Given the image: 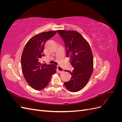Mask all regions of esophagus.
Masks as SVG:
<instances>
[{"mask_svg":"<svg viewBox=\"0 0 122 122\" xmlns=\"http://www.w3.org/2000/svg\"><path fill=\"white\" fill-rule=\"evenodd\" d=\"M57 72H58V73H61L64 72L63 69L61 68V67L60 66H57Z\"/></svg>","mask_w":122,"mask_h":122,"instance_id":"1","label":"esophagus"}]
</instances>
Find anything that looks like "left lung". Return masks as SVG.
<instances>
[{
  "label": "left lung",
  "instance_id": "left-lung-1",
  "mask_svg": "<svg viewBox=\"0 0 122 122\" xmlns=\"http://www.w3.org/2000/svg\"><path fill=\"white\" fill-rule=\"evenodd\" d=\"M64 42L66 56L74 68L67 71L72 75L65 87L73 92L79 91L88 82L93 71V56L89 44L79 33L73 30H58Z\"/></svg>",
  "mask_w": 122,
  "mask_h": 122
}]
</instances>
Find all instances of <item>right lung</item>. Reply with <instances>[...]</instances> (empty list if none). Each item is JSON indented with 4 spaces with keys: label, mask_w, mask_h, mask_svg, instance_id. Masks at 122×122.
I'll list each match as a JSON object with an SVG mask.
<instances>
[{
    "label": "right lung",
    "mask_w": 122,
    "mask_h": 122,
    "mask_svg": "<svg viewBox=\"0 0 122 122\" xmlns=\"http://www.w3.org/2000/svg\"><path fill=\"white\" fill-rule=\"evenodd\" d=\"M57 31L43 32L32 37L26 44L21 56V64L24 78L29 86L36 90L45 88L51 77L56 73V67L41 62L44 56V45Z\"/></svg>",
    "instance_id": "obj_1"
}]
</instances>
